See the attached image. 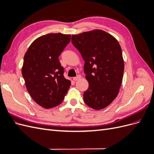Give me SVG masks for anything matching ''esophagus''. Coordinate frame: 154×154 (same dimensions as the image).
Wrapping results in <instances>:
<instances>
[{"mask_svg": "<svg viewBox=\"0 0 154 154\" xmlns=\"http://www.w3.org/2000/svg\"><path fill=\"white\" fill-rule=\"evenodd\" d=\"M82 78V76L80 75H78V76H76V77H74L73 78V80L74 81H77L78 80H80V79Z\"/></svg>", "mask_w": 154, "mask_h": 154, "instance_id": "esophagus-1", "label": "esophagus"}]
</instances>
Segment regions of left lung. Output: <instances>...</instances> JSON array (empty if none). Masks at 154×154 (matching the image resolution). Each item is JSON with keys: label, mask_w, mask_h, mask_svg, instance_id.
<instances>
[{"label": "left lung", "mask_w": 154, "mask_h": 154, "mask_svg": "<svg viewBox=\"0 0 154 154\" xmlns=\"http://www.w3.org/2000/svg\"><path fill=\"white\" fill-rule=\"evenodd\" d=\"M71 42L85 61L88 88L83 100L93 109H103L117 97L122 83L125 66L121 46L115 37L101 29L72 35Z\"/></svg>", "instance_id": "8db88e82"}]
</instances>
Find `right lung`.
<instances>
[{
  "label": "right lung",
  "mask_w": 154,
  "mask_h": 154,
  "mask_svg": "<svg viewBox=\"0 0 154 154\" xmlns=\"http://www.w3.org/2000/svg\"><path fill=\"white\" fill-rule=\"evenodd\" d=\"M70 40L71 35L60 32L42 35L32 42L24 55L22 74L26 88L45 109L61 103L71 86L58 59Z\"/></svg>",
  "instance_id": "right-lung-1"
}]
</instances>
